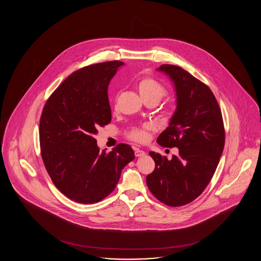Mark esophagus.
I'll list each match as a JSON object with an SVG mask.
<instances>
[{
	"mask_svg": "<svg viewBox=\"0 0 261 261\" xmlns=\"http://www.w3.org/2000/svg\"><path fill=\"white\" fill-rule=\"evenodd\" d=\"M145 154H146V152H145L144 150H142V149H135V155H136L137 158L143 156V155H145Z\"/></svg>",
	"mask_w": 261,
	"mask_h": 261,
	"instance_id": "obj_1",
	"label": "esophagus"
}]
</instances>
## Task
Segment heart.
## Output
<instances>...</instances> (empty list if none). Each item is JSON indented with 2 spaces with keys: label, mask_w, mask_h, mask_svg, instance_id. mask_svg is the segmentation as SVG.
<instances>
[{
  "label": "heart",
  "mask_w": 261,
  "mask_h": 261,
  "mask_svg": "<svg viewBox=\"0 0 261 261\" xmlns=\"http://www.w3.org/2000/svg\"><path fill=\"white\" fill-rule=\"evenodd\" d=\"M137 87L139 90L140 96L142 99H144L145 102L148 101H152L155 103H159L160 100L166 95V89L162 85L161 82L158 80L151 78V77H145L141 79ZM150 130L149 125H144L142 127L138 128H133L130 133L128 134V137L139 143H145L149 139V131Z\"/></svg>",
  "instance_id": "heart-1"
}]
</instances>
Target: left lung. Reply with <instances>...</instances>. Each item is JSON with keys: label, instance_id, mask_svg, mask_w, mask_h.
Here are the masks:
<instances>
[{"label": "left lung", "instance_id": "obj_1", "mask_svg": "<svg viewBox=\"0 0 261 261\" xmlns=\"http://www.w3.org/2000/svg\"><path fill=\"white\" fill-rule=\"evenodd\" d=\"M156 70L169 77L176 93V110L156 141L179 152L167 160L149 151L155 168L146 181L156 199L175 207L197 199L211 182L223 151V119L205 84L176 65L163 64Z\"/></svg>", "mask_w": 261, "mask_h": 261}]
</instances>
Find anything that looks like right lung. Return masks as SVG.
<instances>
[{
    "label": "right lung",
    "instance_id": "obj_1",
    "mask_svg": "<svg viewBox=\"0 0 261 261\" xmlns=\"http://www.w3.org/2000/svg\"><path fill=\"white\" fill-rule=\"evenodd\" d=\"M124 62H101L68 76L47 100L40 119L41 154L50 179L64 196L95 203L109 196L121 171L135 159L119 144L101 152L94 135L112 121L108 88Z\"/></svg>",
    "mask_w": 261,
    "mask_h": 261
}]
</instances>
